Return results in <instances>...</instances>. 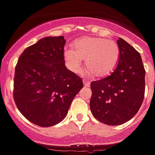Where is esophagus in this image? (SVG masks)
<instances>
[{
  "mask_svg": "<svg viewBox=\"0 0 155 155\" xmlns=\"http://www.w3.org/2000/svg\"><path fill=\"white\" fill-rule=\"evenodd\" d=\"M84 85L85 87H88L90 85V82L87 80H84Z\"/></svg>",
  "mask_w": 155,
  "mask_h": 155,
  "instance_id": "esophagus-1",
  "label": "esophagus"
}]
</instances>
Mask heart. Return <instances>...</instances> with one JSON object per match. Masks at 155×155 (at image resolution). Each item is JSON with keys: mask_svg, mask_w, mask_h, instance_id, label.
I'll return each mask as SVG.
<instances>
[{"mask_svg": "<svg viewBox=\"0 0 155 155\" xmlns=\"http://www.w3.org/2000/svg\"><path fill=\"white\" fill-rule=\"evenodd\" d=\"M73 48L66 47L63 56L67 67L71 71L80 72L85 65L96 76L103 77L110 74L117 67L120 48L115 41L100 37H85L74 42Z\"/></svg>", "mask_w": 155, "mask_h": 155, "instance_id": "obj_1", "label": "heart"}]
</instances>
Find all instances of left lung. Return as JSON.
I'll return each mask as SVG.
<instances>
[{
    "label": "left lung",
    "instance_id": "obj_1",
    "mask_svg": "<svg viewBox=\"0 0 155 155\" xmlns=\"http://www.w3.org/2000/svg\"><path fill=\"white\" fill-rule=\"evenodd\" d=\"M120 57L113 72L92 81L90 108L101 122L119 125L130 120L138 112L145 95V71L140 54L119 38Z\"/></svg>",
    "mask_w": 155,
    "mask_h": 155
}]
</instances>
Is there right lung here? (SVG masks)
<instances>
[{"mask_svg":"<svg viewBox=\"0 0 155 155\" xmlns=\"http://www.w3.org/2000/svg\"><path fill=\"white\" fill-rule=\"evenodd\" d=\"M63 36L46 37L25 48L18 58L13 99L30 122L50 127L65 118L82 79L65 66Z\"/></svg>","mask_w":155,"mask_h":155,"instance_id":"right-lung-1","label":"right lung"}]
</instances>
